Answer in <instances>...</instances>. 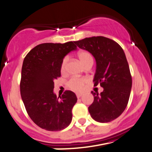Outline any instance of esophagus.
Returning <instances> with one entry per match:
<instances>
[{"label":"esophagus","mask_w":152,"mask_h":152,"mask_svg":"<svg viewBox=\"0 0 152 152\" xmlns=\"http://www.w3.org/2000/svg\"><path fill=\"white\" fill-rule=\"evenodd\" d=\"M81 96H82V94H76V97H77L78 98H81Z\"/></svg>","instance_id":"esophagus-1"}]
</instances>
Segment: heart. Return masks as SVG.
<instances>
[{"instance_id":"1","label":"heart","mask_w":152,"mask_h":152,"mask_svg":"<svg viewBox=\"0 0 152 152\" xmlns=\"http://www.w3.org/2000/svg\"><path fill=\"white\" fill-rule=\"evenodd\" d=\"M78 59L80 60L81 63L83 64L84 66L89 64L93 63L94 59H93V56L88 52L85 50L80 51L78 52ZM67 61H68V57L65 56L62 60L61 64V73H64L66 69ZM88 82V79L86 78H72L67 83V85L69 88L71 90L76 91V92H79L82 91L83 88L86 83Z\"/></svg>"}]
</instances>
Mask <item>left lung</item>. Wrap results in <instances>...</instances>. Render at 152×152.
<instances>
[{
    "mask_svg": "<svg viewBox=\"0 0 152 152\" xmlns=\"http://www.w3.org/2000/svg\"><path fill=\"white\" fill-rule=\"evenodd\" d=\"M77 46L94 56L96 70L94 82L100 83L103 91H91L94 97L88 111L94 120L108 122L124 112L132 88V76L128 62L122 47L116 42L98 36L74 42Z\"/></svg>",
    "mask_w": 152,
    "mask_h": 152,
    "instance_id": "obj_1",
    "label": "left lung"
}]
</instances>
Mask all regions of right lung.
<instances>
[{"instance_id": "right-lung-1", "label": "right lung", "mask_w": 152, "mask_h": 152, "mask_svg": "<svg viewBox=\"0 0 152 152\" xmlns=\"http://www.w3.org/2000/svg\"><path fill=\"white\" fill-rule=\"evenodd\" d=\"M76 49L73 42L43 43L31 49L24 58L20 86L22 100L30 118L44 129L61 130L72 120L76 94L66 91L57 98L54 81L61 76L63 58Z\"/></svg>"}]
</instances>
